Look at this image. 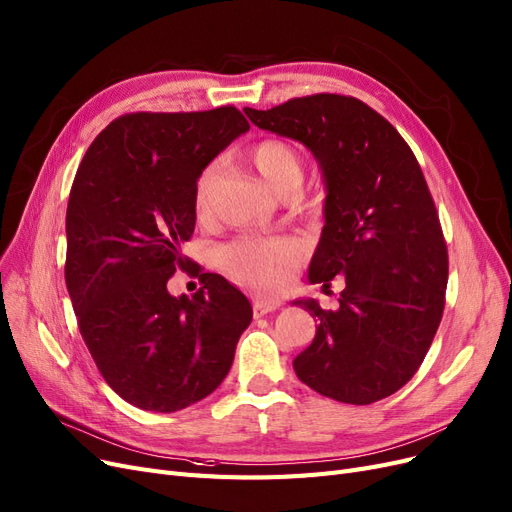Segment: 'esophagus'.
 Instances as JSON below:
<instances>
[{
  "instance_id": "1",
  "label": "esophagus",
  "mask_w": 512,
  "mask_h": 512,
  "mask_svg": "<svg viewBox=\"0 0 512 512\" xmlns=\"http://www.w3.org/2000/svg\"><path fill=\"white\" fill-rule=\"evenodd\" d=\"M278 308H280V301H276V299H257L253 304V314L259 318V316H266Z\"/></svg>"
}]
</instances>
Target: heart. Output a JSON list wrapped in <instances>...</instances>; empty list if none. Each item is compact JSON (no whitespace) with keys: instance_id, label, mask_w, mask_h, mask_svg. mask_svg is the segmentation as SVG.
Segmentation results:
<instances>
[{"instance_id":"obj_1","label":"heart","mask_w":512,"mask_h":512,"mask_svg":"<svg viewBox=\"0 0 512 512\" xmlns=\"http://www.w3.org/2000/svg\"><path fill=\"white\" fill-rule=\"evenodd\" d=\"M251 162L278 194L304 179V160L299 151L282 139H261L249 149ZM217 164L206 166L194 187V211L204 217L211 208ZM221 268L240 285L257 291H278L304 259V244L291 236H238L219 249Z\"/></svg>"}]
</instances>
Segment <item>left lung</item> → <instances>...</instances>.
<instances>
[{
	"instance_id": "left-lung-1",
	"label": "left lung",
	"mask_w": 512,
	"mask_h": 512,
	"mask_svg": "<svg viewBox=\"0 0 512 512\" xmlns=\"http://www.w3.org/2000/svg\"><path fill=\"white\" fill-rule=\"evenodd\" d=\"M244 113L314 154L327 198L308 276L323 289L346 280L335 310L295 301L318 323L295 373L339 403L386 399L420 369L445 308L447 244L422 168L399 130L354 97L323 92Z\"/></svg>"
}]
</instances>
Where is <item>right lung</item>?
Wrapping results in <instances>:
<instances>
[{
    "instance_id": "add662e5",
    "label": "right lung",
    "mask_w": 512,
    "mask_h": 512,
    "mask_svg": "<svg viewBox=\"0 0 512 512\" xmlns=\"http://www.w3.org/2000/svg\"><path fill=\"white\" fill-rule=\"evenodd\" d=\"M249 122L232 107L126 113L92 141L67 204L65 282L105 382L130 405L173 413L211 394L234 363L253 308L223 276L181 255L194 187ZM177 269L203 287L173 298Z\"/></svg>"
}]
</instances>
